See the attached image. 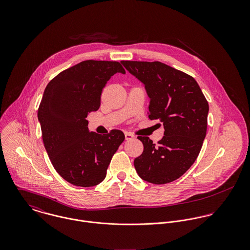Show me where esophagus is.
Wrapping results in <instances>:
<instances>
[{
	"label": "esophagus",
	"instance_id": "esophagus-1",
	"mask_svg": "<svg viewBox=\"0 0 250 250\" xmlns=\"http://www.w3.org/2000/svg\"><path fill=\"white\" fill-rule=\"evenodd\" d=\"M135 137L133 136V135H131L130 133H126L125 134V140L126 141H131V140H133Z\"/></svg>",
	"mask_w": 250,
	"mask_h": 250
}]
</instances>
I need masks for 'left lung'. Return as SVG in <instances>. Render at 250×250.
<instances>
[{
    "label": "left lung",
    "mask_w": 250,
    "mask_h": 250,
    "mask_svg": "<svg viewBox=\"0 0 250 250\" xmlns=\"http://www.w3.org/2000/svg\"><path fill=\"white\" fill-rule=\"evenodd\" d=\"M144 84L150 98L148 117L159 119L165 133L158 144L138 137L143 154L134 161L141 178L156 185L180 178L195 162L207 131L209 105L196 81L160 62L122 61Z\"/></svg>",
    "instance_id": "obj_1"
}]
</instances>
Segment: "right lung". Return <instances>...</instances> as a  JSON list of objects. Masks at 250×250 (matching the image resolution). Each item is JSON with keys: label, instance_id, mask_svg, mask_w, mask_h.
I'll use <instances>...</instances> for the list:
<instances>
[{"label": "right lung", "instance_id": "obj_1", "mask_svg": "<svg viewBox=\"0 0 250 250\" xmlns=\"http://www.w3.org/2000/svg\"><path fill=\"white\" fill-rule=\"evenodd\" d=\"M116 73L117 62L84 61L61 72L46 86L38 107L42 139L57 172L78 187H93L107 175L113 154L124 142L119 130L89 132L86 117L101 104V93Z\"/></svg>", "mask_w": 250, "mask_h": 250}]
</instances>
